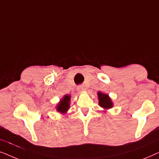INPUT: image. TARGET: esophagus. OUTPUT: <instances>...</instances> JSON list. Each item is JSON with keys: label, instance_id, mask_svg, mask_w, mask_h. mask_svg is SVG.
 Listing matches in <instances>:
<instances>
[{"label": "esophagus", "instance_id": "obj_1", "mask_svg": "<svg viewBox=\"0 0 159 159\" xmlns=\"http://www.w3.org/2000/svg\"><path fill=\"white\" fill-rule=\"evenodd\" d=\"M77 89H78V90H79V91H83V90H85V88H84V87L82 86V85H80V86L78 87Z\"/></svg>", "mask_w": 159, "mask_h": 159}]
</instances>
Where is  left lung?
<instances>
[{
  "mask_svg": "<svg viewBox=\"0 0 159 159\" xmlns=\"http://www.w3.org/2000/svg\"><path fill=\"white\" fill-rule=\"evenodd\" d=\"M99 98V105L104 108H110L112 107V102L108 96V95L103 94V93H98Z\"/></svg>",
  "mask_w": 159,
  "mask_h": 159,
  "instance_id": "8db88e82",
  "label": "left lung"
}]
</instances>
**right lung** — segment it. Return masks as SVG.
Wrapping results in <instances>:
<instances>
[{"mask_svg":"<svg viewBox=\"0 0 159 159\" xmlns=\"http://www.w3.org/2000/svg\"><path fill=\"white\" fill-rule=\"evenodd\" d=\"M70 96L69 95H65L61 101H60L57 107V111L59 112L64 113L66 112L69 108V101H70Z\"/></svg>","mask_w":159,"mask_h":159,"instance_id":"1","label":"right lung"}]
</instances>
